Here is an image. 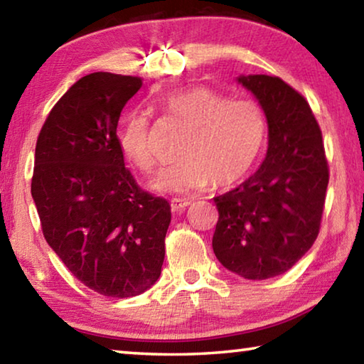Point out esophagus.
Returning <instances> with one entry per match:
<instances>
[{
    "instance_id": "obj_1",
    "label": "esophagus",
    "mask_w": 364,
    "mask_h": 364,
    "mask_svg": "<svg viewBox=\"0 0 364 364\" xmlns=\"http://www.w3.org/2000/svg\"><path fill=\"white\" fill-rule=\"evenodd\" d=\"M191 204L189 199H183V197H175V199H171V208L173 210H183V208H186Z\"/></svg>"
}]
</instances>
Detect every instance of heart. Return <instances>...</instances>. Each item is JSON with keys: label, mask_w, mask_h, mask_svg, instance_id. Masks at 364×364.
I'll return each instance as SVG.
<instances>
[{"label": "heart", "mask_w": 364, "mask_h": 364, "mask_svg": "<svg viewBox=\"0 0 364 364\" xmlns=\"http://www.w3.org/2000/svg\"><path fill=\"white\" fill-rule=\"evenodd\" d=\"M162 107L189 134L180 151L181 162L160 171L151 183L159 193H189L228 188L247 176L267 143V117L252 100H230L207 86H191L170 93ZM123 157L133 167L152 173L156 156L151 146V123L144 114H132L119 132Z\"/></svg>", "instance_id": "b5f03b06"}]
</instances>
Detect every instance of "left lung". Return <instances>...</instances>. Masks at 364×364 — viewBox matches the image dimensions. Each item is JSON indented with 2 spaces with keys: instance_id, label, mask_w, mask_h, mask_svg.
<instances>
[{
  "instance_id": "8db88e82",
  "label": "left lung",
  "mask_w": 364,
  "mask_h": 364,
  "mask_svg": "<svg viewBox=\"0 0 364 364\" xmlns=\"http://www.w3.org/2000/svg\"><path fill=\"white\" fill-rule=\"evenodd\" d=\"M268 120V152L254 175L213 197V252L245 279L286 273L316 241L329 183L323 133L308 101L279 77L247 75Z\"/></svg>"
}]
</instances>
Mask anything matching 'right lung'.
Returning <instances> with one entry per match:
<instances>
[{
  "instance_id": "1",
  "label": "right lung",
  "mask_w": 364,
  "mask_h": 364,
  "mask_svg": "<svg viewBox=\"0 0 364 364\" xmlns=\"http://www.w3.org/2000/svg\"><path fill=\"white\" fill-rule=\"evenodd\" d=\"M143 78L90 73L54 104L35 147L32 197L46 242L106 297H134L159 279L171 210L141 189L117 136Z\"/></svg>"
}]
</instances>
